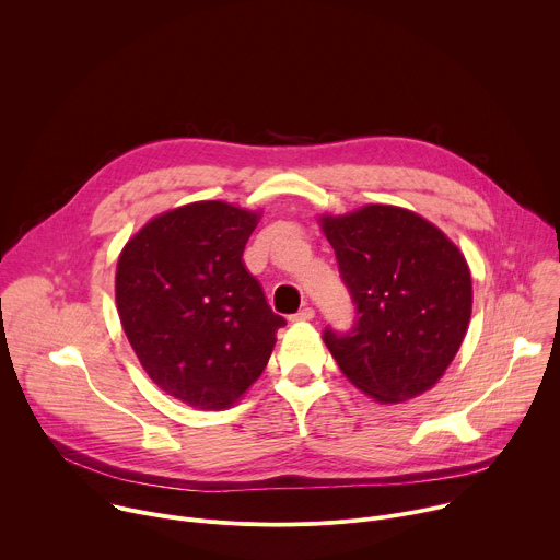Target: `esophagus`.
<instances>
[{"mask_svg":"<svg viewBox=\"0 0 560 560\" xmlns=\"http://www.w3.org/2000/svg\"><path fill=\"white\" fill-rule=\"evenodd\" d=\"M310 318H314V310L312 307H301L296 314L290 316V322H310Z\"/></svg>","mask_w":560,"mask_h":560,"instance_id":"esophagus-1","label":"esophagus"}]
</instances>
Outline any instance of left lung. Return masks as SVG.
Masks as SVG:
<instances>
[{"instance_id":"obj_1","label":"left lung","mask_w":560,"mask_h":560,"mask_svg":"<svg viewBox=\"0 0 560 560\" xmlns=\"http://www.w3.org/2000/svg\"><path fill=\"white\" fill-rule=\"evenodd\" d=\"M354 303L348 332L326 328L337 365L381 404L430 389L456 357L471 314V279L460 250L430 221L370 203L322 217Z\"/></svg>"}]
</instances>
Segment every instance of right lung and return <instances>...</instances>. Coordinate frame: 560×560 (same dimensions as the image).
Here are the masks:
<instances>
[{"instance_id": "obj_1", "label": "right lung", "mask_w": 560, "mask_h": 560, "mask_svg": "<svg viewBox=\"0 0 560 560\" xmlns=\"http://www.w3.org/2000/svg\"><path fill=\"white\" fill-rule=\"evenodd\" d=\"M257 223V212L197 201L148 221L119 255L124 332L148 376L190 408H230L285 326L242 261Z\"/></svg>"}]
</instances>
